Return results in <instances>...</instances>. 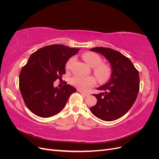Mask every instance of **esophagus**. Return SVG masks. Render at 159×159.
I'll return each instance as SVG.
<instances>
[{
    "instance_id": "34e87169",
    "label": "esophagus",
    "mask_w": 159,
    "mask_h": 159,
    "mask_svg": "<svg viewBox=\"0 0 159 159\" xmlns=\"http://www.w3.org/2000/svg\"><path fill=\"white\" fill-rule=\"evenodd\" d=\"M79 92L83 96H84V97H87V96H88L89 95H88V93H84V92H82V91H79Z\"/></svg>"
}]
</instances>
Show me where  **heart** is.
I'll return each instance as SVG.
<instances>
[{
  "mask_svg": "<svg viewBox=\"0 0 159 159\" xmlns=\"http://www.w3.org/2000/svg\"><path fill=\"white\" fill-rule=\"evenodd\" d=\"M83 59L89 66L94 68V74L98 78V81L101 83H104L107 81L111 76V70L110 67L105 64H102V58L101 57L93 52H86L83 55ZM74 58L71 57L67 62L66 68L69 69ZM96 82V80L93 76L82 77L76 75L72 78L71 83L76 88L82 91H87L90 88L92 87Z\"/></svg>",
  "mask_w": 159,
  "mask_h": 159,
  "instance_id": "b5f03b06",
  "label": "heart"
}]
</instances>
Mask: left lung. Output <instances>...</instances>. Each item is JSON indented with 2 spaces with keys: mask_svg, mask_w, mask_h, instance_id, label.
I'll list each match as a JSON object with an SVG mask.
<instances>
[{
  "mask_svg": "<svg viewBox=\"0 0 159 159\" xmlns=\"http://www.w3.org/2000/svg\"><path fill=\"white\" fill-rule=\"evenodd\" d=\"M90 51L103 55L111 69L107 82L97 88L103 92L93 94L98 102L90 111L103 121H114L127 113L135 102L139 90V71L128 57L116 50L95 47Z\"/></svg>",
  "mask_w": 159,
  "mask_h": 159,
  "instance_id": "8db88e82",
  "label": "left lung"
}]
</instances>
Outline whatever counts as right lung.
I'll return each mask as SVG.
<instances>
[{
  "instance_id": "1",
  "label": "right lung",
  "mask_w": 159,
  "mask_h": 159,
  "mask_svg": "<svg viewBox=\"0 0 159 159\" xmlns=\"http://www.w3.org/2000/svg\"><path fill=\"white\" fill-rule=\"evenodd\" d=\"M61 44L47 46L32 54L19 76L20 90L27 107L38 116L50 117L64 109L76 89L66 84L60 89L54 82L66 73L70 57L79 52Z\"/></svg>"
}]
</instances>
